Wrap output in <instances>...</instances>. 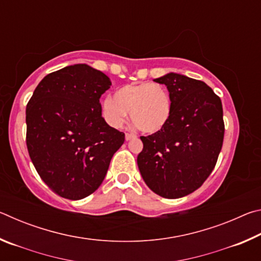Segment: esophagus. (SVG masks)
Masks as SVG:
<instances>
[{
  "label": "esophagus",
  "mask_w": 261,
  "mask_h": 261,
  "mask_svg": "<svg viewBox=\"0 0 261 261\" xmlns=\"http://www.w3.org/2000/svg\"><path fill=\"white\" fill-rule=\"evenodd\" d=\"M136 136L135 135H131V134H125V140L129 141L131 139H135Z\"/></svg>",
  "instance_id": "esophagus-1"
}]
</instances>
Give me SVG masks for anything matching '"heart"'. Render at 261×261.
<instances>
[{
  "instance_id": "heart-1",
  "label": "heart",
  "mask_w": 261,
  "mask_h": 261,
  "mask_svg": "<svg viewBox=\"0 0 261 261\" xmlns=\"http://www.w3.org/2000/svg\"><path fill=\"white\" fill-rule=\"evenodd\" d=\"M127 113L135 125L145 134L160 132L173 114L169 91L163 85L151 82L129 84L118 88L114 98L107 96L102 101L105 120L115 129L124 125Z\"/></svg>"
}]
</instances>
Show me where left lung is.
Masks as SVG:
<instances>
[{"label": "left lung", "mask_w": 261, "mask_h": 261, "mask_svg": "<svg viewBox=\"0 0 261 261\" xmlns=\"http://www.w3.org/2000/svg\"><path fill=\"white\" fill-rule=\"evenodd\" d=\"M154 82L167 86L173 114L160 132L140 137L137 163L154 193L177 199L200 188L214 169L224 135L222 103L204 82L184 74L169 72Z\"/></svg>", "instance_id": "8db88e82"}]
</instances>
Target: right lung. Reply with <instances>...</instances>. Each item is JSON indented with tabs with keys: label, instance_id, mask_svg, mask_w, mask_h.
Instances as JSON below:
<instances>
[{
	"label": "right lung",
	"instance_id": "obj_1",
	"mask_svg": "<svg viewBox=\"0 0 261 261\" xmlns=\"http://www.w3.org/2000/svg\"><path fill=\"white\" fill-rule=\"evenodd\" d=\"M112 86L103 72L73 64L39 83L26 106V145L43 182L59 196L83 199L103 182L124 134L109 126L100 98Z\"/></svg>",
	"mask_w": 261,
	"mask_h": 261
}]
</instances>
